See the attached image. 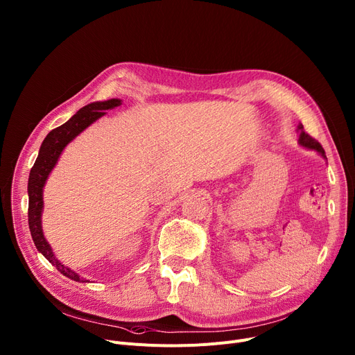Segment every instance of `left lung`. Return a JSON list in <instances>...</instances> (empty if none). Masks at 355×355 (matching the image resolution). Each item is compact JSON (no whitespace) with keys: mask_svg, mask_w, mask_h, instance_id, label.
<instances>
[{"mask_svg":"<svg viewBox=\"0 0 355 355\" xmlns=\"http://www.w3.org/2000/svg\"><path fill=\"white\" fill-rule=\"evenodd\" d=\"M299 130H300V139H299V143H300L303 147H307V148L315 150V151H318L321 155L326 157V151H324L323 146H321L315 139H313L309 133H306V132L303 130V125H302V124L299 125Z\"/></svg>","mask_w":355,"mask_h":355,"instance_id":"left-lung-1","label":"left lung"}]
</instances>
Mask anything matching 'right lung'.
<instances>
[{"label": "right lung", "mask_w": 355, "mask_h": 355, "mask_svg": "<svg viewBox=\"0 0 355 355\" xmlns=\"http://www.w3.org/2000/svg\"><path fill=\"white\" fill-rule=\"evenodd\" d=\"M121 105L120 99H110L106 102H94L85 107H82L75 116H72L67 123L53 128L52 132L48 133L45 140L42 141V146L40 148L38 158L35 161L34 167L31 168L29 180H28V196H29V204H28V223L29 231L34 239V243L37 249L46 257V259L67 277L76 280V282H87L80 279L79 275L63 266L52 252L49 243L44 238L42 227H41V214H42V191L45 181L58 163V158L62 153V150L68 146L79 133H82L87 125H90L93 121L102 117L105 110L117 107Z\"/></svg>", "instance_id": "obj_1"}]
</instances>
